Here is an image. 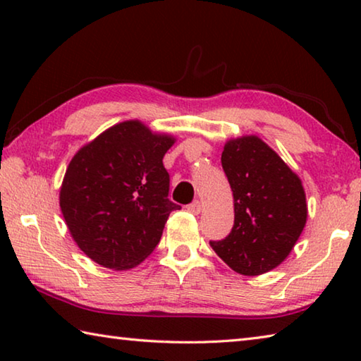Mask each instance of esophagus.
<instances>
[{
	"mask_svg": "<svg viewBox=\"0 0 361 361\" xmlns=\"http://www.w3.org/2000/svg\"><path fill=\"white\" fill-rule=\"evenodd\" d=\"M202 209H204V205H202V202H200V200H195V202H192L191 205L188 207V210L194 213V215H199V213L202 212Z\"/></svg>",
	"mask_w": 361,
	"mask_h": 361,
	"instance_id": "esophagus-1",
	"label": "esophagus"
}]
</instances>
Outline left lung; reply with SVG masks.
<instances>
[{"label": "left lung", "instance_id": "obj_1", "mask_svg": "<svg viewBox=\"0 0 361 361\" xmlns=\"http://www.w3.org/2000/svg\"><path fill=\"white\" fill-rule=\"evenodd\" d=\"M234 226L215 253L240 276H261L288 258L307 221L302 181L258 135L229 138L221 154Z\"/></svg>", "mask_w": 361, "mask_h": 361}]
</instances>
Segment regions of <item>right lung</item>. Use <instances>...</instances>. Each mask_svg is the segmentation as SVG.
Listing matches in <instances>:
<instances>
[{
	"label": "right lung",
	"instance_id": "1",
	"mask_svg": "<svg viewBox=\"0 0 361 361\" xmlns=\"http://www.w3.org/2000/svg\"><path fill=\"white\" fill-rule=\"evenodd\" d=\"M176 138L138 119L118 122L76 151L59 192L66 228L102 267L129 271L161 240L169 215V173L162 159Z\"/></svg>",
	"mask_w": 361,
	"mask_h": 361
}]
</instances>
